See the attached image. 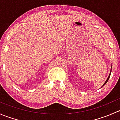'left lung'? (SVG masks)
I'll list each match as a JSON object with an SVG mask.
<instances>
[{
	"instance_id": "1",
	"label": "left lung",
	"mask_w": 120,
	"mask_h": 120,
	"mask_svg": "<svg viewBox=\"0 0 120 120\" xmlns=\"http://www.w3.org/2000/svg\"><path fill=\"white\" fill-rule=\"evenodd\" d=\"M111 69H112V68H111ZM111 72H112V71H110V74H109V77H108V78H107V80H106V82H105V83H104V84H103V86H104V85H105V84H106V83H107V81H108V80H109V78H110V74H111Z\"/></svg>"
}]
</instances>
